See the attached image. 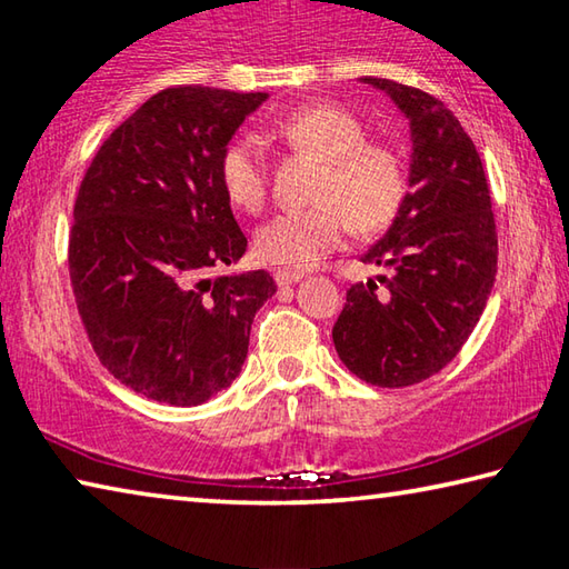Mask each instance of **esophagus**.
<instances>
[{"label": "esophagus", "instance_id": "1", "mask_svg": "<svg viewBox=\"0 0 569 569\" xmlns=\"http://www.w3.org/2000/svg\"><path fill=\"white\" fill-rule=\"evenodd\" d=\"M276 283L278 286H291V283H298L303 278L301 271H276Z\"/></svg>", "mask_w": 569, "mask_h": 569}]
</instances>
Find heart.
I'll list each match as a JSON object with an SVG mask.
<instances>
[{"label": "heart", "instance_id": "obj_1", "mask_svg": "<svg viewBox=\"0 0 569 569\" xmlns=\"http://www.w3.org/2000/svg\"><path fill=\"white\" fill-rule=\"evenodd\" d=\"M283 140L321 160L311 198L301 210H283L258 228L256 256L263 263L311 268L339 248L353 226L371 233L389 226L407 196V170L383 142L366 140L363 122L336 104H301L268 124ZM218 178L230 203L248 213L268 196L263 148L253 134L230 140L218 160Z\"/></svg>", "mask_w": 569, "mask_h": 569}]
</instances>
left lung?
Instances as JSON below:
<instances>
[{"instance_id": "1", "label": "left lung", "mask_w": 569, "mask_h": 569, "mask_svg": "<svg viewBox=\"0 0 569 569\" xmlns=\"http://www.w3.org/2000/svg\"><path fill=\"white\" fill-rule=\"evenodd\" d=\"M387 92L409 120V192L383 238L361 256L387 268L346 291L333 346L346 369L381 389L411 387L455 359L475 331L497 276V226L479 152L459 120L409 84Z\"/></svg>"}]
</instances>
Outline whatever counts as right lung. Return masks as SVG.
<instances>
[{"mask_svg": "<svg viewBox=\"0 0 569 569\" xmlns=\"http://www.w3.org/2000/svg\"><path fill=\"white\" fill-rule=\"evenodd\" d=\"M266 92L168 88L94 156L74 200L70 278L90 343L152 401L198 407L233 383L266 271L210 278L246 253L218 178L220 152Z\"/></svg>", "mask_w": 569, "mask_h": 569, "instance_id": "1", "label": "right lung"}]
</instances>
